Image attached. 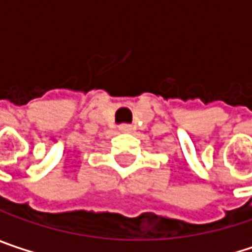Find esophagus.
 Segmentation results:
<instances>
[{"mask_svg": "<svg viewBox=\"0 0 252 252\" xmlns=\"http://www.w3.org/2000/svg\"><path fill=\"white\" fill-rule=\"evenodd\" d=\"M119 130H120L122 133H130V132H132V126H130V125H120V126H119Z\"/></svg>", "mask_w": 252, "mask_h": 252, "instance_id": "1", "label": "esophagus"}]
</instances>
